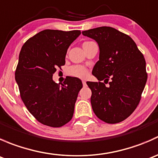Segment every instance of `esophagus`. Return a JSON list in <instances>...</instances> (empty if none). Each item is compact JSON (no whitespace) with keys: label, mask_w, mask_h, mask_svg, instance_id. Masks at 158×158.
I'll return each mask as SVG.
<instances>
[{"label":"esophagus","mask_w":158,"mask_h":158,"mask_svg":"<svg viewBox=\"0 0 158 158\" xmlns=\"http://www.w3.org/2000/svg\"><path fill=\"white\" fill-rule=\"evenodd\" d=\"M82 85H83V86H85V85H86V82H85V81L82 80Z\"/></svg>","instance_id":"obj_1"}]
</instances>
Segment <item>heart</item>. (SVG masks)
Listing matches in <instances>:
<instances>
[{"mask_svg":"<svg viewBox=\"0 0 158 158\" xmlns=\"http://www.w3.org/2000/svg\"><path fill=\"white\" fill-rule=\"evenodd\" d=\"M92 41H86V42L83 43L82 47H86V46L92 44ZM68 74L72 76L77 78H81V79H85L88 76V70L85 69V67L82 66H79V65H76V66H73L69 67L67 70Z\"/></svg>","mask_w":158,"mask_h":158,"instance_id":"obj_1","label":"heart"}]
</instances>
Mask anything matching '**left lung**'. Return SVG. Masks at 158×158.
<instances>
[{"mask_svg": "<svg viewBox=\"0 0 158 158\" xmlns=\"http://www.w3.org/2000/svg\"><path fill=\"white\" fill-rule=\"evenodd\" d=\"M82 33L98 44L99 60L92 75L104 80L86 82L92 90V110L106 123L122 122L139 104L147 82L144 56L130 36L114 28L101 27Z\"/></svg>", "mask_w": 158, "mask_h": 158, "instance_id": "8db88e82", "label": "left lung"}]
</instances>
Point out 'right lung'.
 I'll use <instances>...</instances> for the list:
<instances>
[{
    "mask_svg": "<svg viewBox=\"0 0 158 158\" xmlns=\"http://www.w3.org/2000/svg\"><path fill=\"white\" fill-rule=\"evenodd\" d=\"M80 30H44L22 47L15 80L28 111L44 125L59 128L72 119L82 81L68 77L57 84L52 75L65 65L67 49Z\"/></svg>",
    "mask_w": 158,
    "mask_h": 158,
    "instance_id": "obj_1",
    "label": "right lung"
}]
</instances>
